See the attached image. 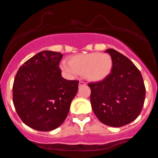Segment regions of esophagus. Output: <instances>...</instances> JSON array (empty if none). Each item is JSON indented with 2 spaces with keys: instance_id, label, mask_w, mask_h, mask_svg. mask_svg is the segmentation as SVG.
Here are the masks:
<instances>
[{
  "instance_id": "obj_1",
  "label": "esophagus",
  "mask_w": 158,
  "mask_h": 158,
  "mask_svg": "<svg viewBox=\"0 0 158 158\" xmlns=\"http://www.w3.org/2000/svg\"><path fill=\"white\" fill-rule=\"evenodd\" d=\"M86 85V83L84 82V81H79V86H81V85Z\"/></svg>"
}]
</instances>
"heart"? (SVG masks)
Returning a JSON list of instances; mask_svg holds the SVG:
<instances>
[{
  "instance_id": "1",
  "label": "heart",
  "mask_w": 158,
  "mask_h": 158,
  "mask_svg": "<svg viewBox=\"0 0 158 158\" xmlns=\"http://www.w3.org/2000/svg\"><path fill=\"white\" fill-rule=\"evenodd\" d=\"M113 61L108 53L90 52L70 58V61H63L60 68L67 76L73 78L82 74L87 80L100 81L109 76Z\"/></svg>"
}]
</instances>
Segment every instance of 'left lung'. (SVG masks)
Returning <instances> with one entry per match:
<instances>
[{
  "label": "left lung",
  "mask_w": 158,
  "mask_h": 158,
  "mask_svg": "<svg viewBox=\"0 0 158 158\" xmlns=\"http://www.w3.org/2000/svg\"><path fill=\"white\" fill-rule=\"evenodd\" d=\"M113 61L110 73L104 80L90 83V103L101 123L121 127L140 114L146 88L139 70L129 59L114 49H108Z\"/></svg>",
  "instance_id": "8db88e82"
}]
</instances>
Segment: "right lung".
Segmentation results:
<instances>
[{"label": "right lung", "instance_id": "right-lung-1", "mask_svg": "<svg viewBox=\"0 0 158 158\" xmlns=\"http://www.w3.org/2000/svg\"><path fill=\"white\" fill-rule=\"evenodd\" d=\"M61 52L44 50L20 67L12 99L16 112L27 126L40 131L56 129L64 122L77 93L79 81L61 77Z\"/></svg>", "mask_w": 158, "mask_h": 158}]
</instances>
